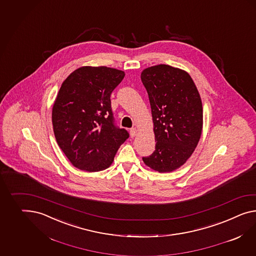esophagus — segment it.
Masks as SVG:
<instances>
[{"mask_svg":"<svg viewBox=\"0 0 256 256\" xmlns=\"http://www.w3.org/2000/svg\"><path fill=\"white\" fill-rule=\"evenodd\" d=\"M136 134H138V129L136 127L130 129V134H131L132 138H134L136 136Z\"/></svg>","mask_w":256,"mask_h":256,"instance_id":"34e87169","label":"esophagus"}]
</instances>
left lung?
I'll list each match as a JSON object with an SVG mask.
<instances>
[{
  "label": "left lung",
  "instance_id": "obj_1",
  "mask_svg": "<svg viewBox=\"0 0 256 256\" xmlns=\"http://www.w3.org/2000/svg\"><path fill=\"white\" fill-rule=\"evenodd\" d=\"M141 80L148 94L155 150L143 157L158 172L181 167L195 150L202 131V103L190 74L169 65L144 68Z\"/></svg>",
  "mask_w": 256,
  "mask_h": 256
}]
</instances>
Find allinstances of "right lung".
<instances>
[{
    "label": "right lung",
    "instance_id": "right-lung-1",
    "mask_svg": "<svg viewBox=\"0 0 256 256\" xmlns=\"http://www.w3.org/2000/svg\"><path fill=\"white\" fill-rule=\"evenodd\" d=\"M122 70L82 66L68 75L52 106L54 134L59 148L76 168H108L129 138L114 124L110 94L124 78Z\"/></svg>",
    "mask_w": 256,
    "mask_h": 256
}]
</instances>
